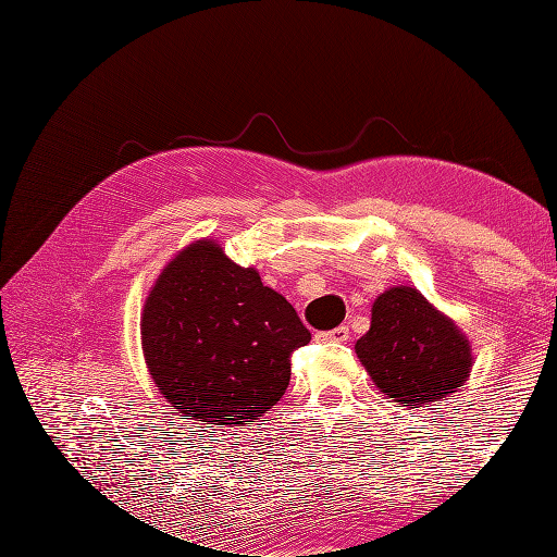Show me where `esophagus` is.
I'll list each match as a JSON object with an SVG mask.
<instances>
[{"label": "esophagus", "mask_w": 557, "mask_h": 557, "mask_svg": "<svg viewBox=\"0 0 557 557\" xmlns=\"http://www.w3.org/2000/svg\"><path fill=\"white\" fill-rule=\"evenodd\" d=\"M315 339L318 342H339V344H344V342L350 339V332H348L346 325H342V327H334L330 332H318Z\"/></svg>", "instance_id": "esophagus-1"}]
</instances>
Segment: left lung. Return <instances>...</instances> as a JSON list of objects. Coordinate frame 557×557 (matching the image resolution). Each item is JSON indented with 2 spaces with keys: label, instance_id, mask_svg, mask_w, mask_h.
Wrapping results in <instances>:
<instances>
[{
  "label": "left lung",
  "instance_id": "8db88e82",
  "mask_svg": "<svg viewBox=\"0 0 557 557\" xmlns=\"http://www.w3.org/2000/svg\"><path fill=\"white\" fill-rule=\"evenodd\" d=\"M356 352L379 391L409 409L460 391L474 360L458 325L409 285L376 297Z\"/></svg>",
  "mask_w": 557,
  "mask_h": 557
}]
</instances>
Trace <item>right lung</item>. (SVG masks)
I'll use <instances>...</instances> for the list:
<instances>
[{"label":"right lung","mask_w":557,"mask_h":557,"mask_svg":"<svg viewBox=\"0 0 557 557\" xmlns=\"http://www.w3.org/2000/svg\"><path fill=\"white\" fill-rule=\"evenodd\" d=\"M311 332L252 267L213 239L162 269L141 313V346L158 391L205 425H250L290 383V356Z\"/></svg>","instance_id":"right-lung-1"}]
</instances>
